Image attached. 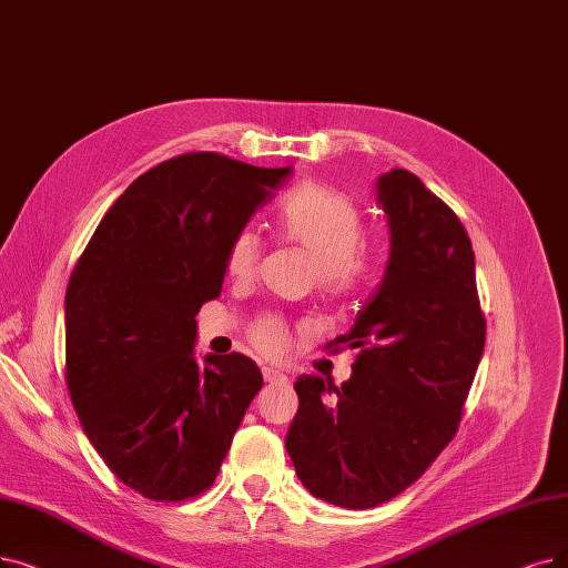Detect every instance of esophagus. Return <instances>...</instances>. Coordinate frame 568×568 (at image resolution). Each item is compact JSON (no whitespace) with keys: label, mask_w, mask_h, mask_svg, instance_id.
Listing matches in <instances>:
<instances>
[{"label":"esophagus","mask_w":568,"mask_h":568,"mask_svg":"<svg viewBox=\"0 0 568 568\" xmlns=\"http://www.w3.org/2000/svg\"><path fill=\"white\" fill-rule=\"evenodd\" d=\"M263 379L265 382H286V373L280 368H272V366H263Z\"/></svg>","instance_id":"34e87169"}]
</instances>
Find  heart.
<instances>
[{"label":"heart","instance_id":"1","mask_svg":"<svg viewBox=\"0 0 568 568\" xmlns=\"http://www.w3.org/2000/svg\"><path fill=\"white\" fill-rule=\"evenodd\" d=\"M277 225L284 240L312 256L314 286L324 296H345L371 272V252L361 244L366 233L363 219L345 193L307 181L282 202ZM261 252L263 242L254 231L237 233L225 258L229 275L252 277ZM248 337L263 354H282L288 345V326L277 314H263L248 328Z\"/></svg>","mask_w":568,"mask_h":568}]
</instances>
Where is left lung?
<instances>
[{
	"label": "left lung",
	"instance_id": "obj_1",
	"mask_svg": "<svg viewBox=\"0 0 568 568\" xmlns=\"http://www.w3.org/2000/svg\"><path fill=\"white\" fill-rule=\"evenodd\" d=\"M392 254L347 335L352 377L293 384L298 413L286 452L322 501L366 510L392 501L455 438L485 349L475 256L459 216L407 170L377 179Z\"/></svg>",
	"mask_w": 568,
	"mask_h": 568
}]
</instances>
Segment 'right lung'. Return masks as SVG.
<instances>
[{"instance_id":"1","label":"right lung","mask_w":568,"mask_h":568,"mask_svg":"<svg viewBox=\"0 0 568 568\" xmlns=\"http://www.w3.org/2000/svg\"><path fill=\"white\" fill-rule=\"evenodd\" d=\"M291 168L197 151L151 168L113 202L64 296V377L88 440L130 489L184 501L210 489L263 387L244 354L193 356L229 246Z\"/></svg>"}]
</instances>
